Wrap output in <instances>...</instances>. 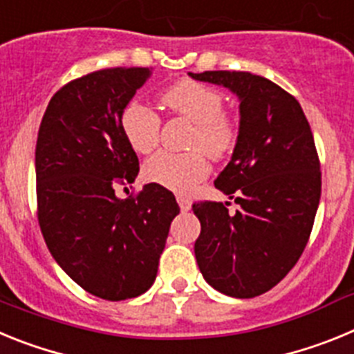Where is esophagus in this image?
<instances>
[{
    "label": "esophagus",
    "instance_id": "34e87169",
    "mask_svg": "<svg viewBox=\"0 0 354 354\" xmlns=\"http://www.w3.org/2000/svg\"><path fill=\"white\" fill-rule=\"evenodd\" d=\"M177 202H179L180 211H189V207H192V200L186 198V196H177Z\"/></svg>",
    "mask_w": 354,
    "mask_h": 354
}]
</instances>
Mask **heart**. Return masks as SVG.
<instances>
[{"instance_id": "obj_1", "label": "heart", "mask_w": 354, "mask_h": 354, "mask_svg": "<svg viewBox=\"0 0 354 354\" xmlns=\"http://www.w3.org/2000/svg\"><path fill=\"white\" fill-rule=\"evenodd\" d=\"M161 102L171 113L193 124L187 147L195 150L184 154L158 152L145 162L143 174L150 183L161 184L171 192L189 193L209 171L204 152L214 161L232 152L239 136L237 122L223 111L221 92L198 81L175 83L162 92ZM159 127L158 115L140 102H127L120 111L122 134L138 154H149L158 145Z\"/></svg>"}]
</instances>
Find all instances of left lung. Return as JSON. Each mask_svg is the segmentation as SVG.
Masks as SVG:
<instances>
[{
    "instance_id": "obj_1",
    "label": "left lung",
    "mask_w": 354,
    "mask_h": 354,
    "mask_svg": "<svg viewBox=\"0 0 354 354\" xmlns=\"http://www.w3.org/2000/svg\"><path fill=\"white\" fill-rule=\"evenodd\" d=\"M239 97V136L214 186L239 204L196 202L195 257L205 282L232 298L273 289L301 257L321 198V165L299 102L250 72H189Z\"/></svg>"
}]
</instances>
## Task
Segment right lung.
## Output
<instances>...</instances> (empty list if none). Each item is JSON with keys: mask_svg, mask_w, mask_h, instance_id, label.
<instances>
[{"mask_svg": "<svg viewBox=\"0 0 354 354\" xmlns=\"http://www.w3.org/2000/svg\"><path fill=\"white\" fill-rule=\"evenodd\" d=\"M149 67L90 72L62 86L40 122L35 149L37 214L53 259L80 287L108 301L150 289L171 220L174 193L150 183L129 198L138 156L120 131V111Z\"/></svg>", "mask_w": 354, "mask_h": 354, "instance_id": "right-lung-1", "label": "right lung"}]
</instances>
